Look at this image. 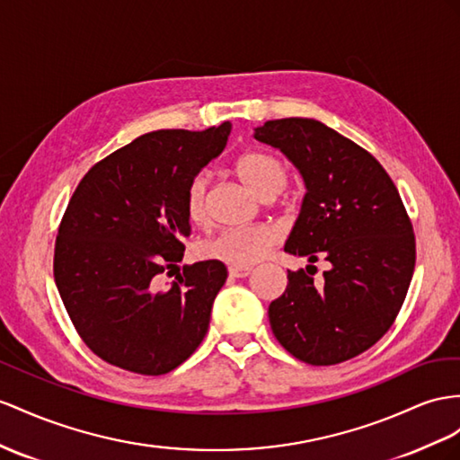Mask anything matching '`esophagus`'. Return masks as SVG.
Returning a JSON list of instances; mask_svg holds the SVG:
<instances>
[{
  "mask_svg": "<svg viewBox=\"0 0 460 460\" xmlns=\"http://www.w3.org/2000/svg\"><path fill=\"white\" fill-rule=\"evenodd\" d=\"M252 274V268H229L231 278H246Z\"/></svg>",
  "mask_w": 460,
  "mask_h": 460,
  "instance_id": "obj_1",
  "label": "esophagus"
}]
</instances>
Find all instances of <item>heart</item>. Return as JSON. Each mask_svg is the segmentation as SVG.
<instances>
[{
    "label": "heart",
    "mask_w": 460,
    "mask_h": 460,
    "mask_svg": "<svg viewBox=\"0 0 460 460\" xmlns=\"http://www.w3.org/2000/svg\"><path fill=\"white\" fill-rule=\"evenodd\" d=\"M239 179L251 188L258 198L278 196L288 184V169L276 157L268 153L251 151L239 157L237 164ZM208 174L199 172L186 188V216L194 223L206 219L208 214ZM279 234L272 227H243L226 229L214 239L208 241L204 252L208 258H214L231 268H249L270 252L278 243Z\"/></svg>",
    "instance_id": "b5f03b06"
}]
</instances>
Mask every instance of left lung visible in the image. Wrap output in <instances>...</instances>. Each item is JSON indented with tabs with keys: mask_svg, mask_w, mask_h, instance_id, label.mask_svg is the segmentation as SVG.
<instances>
[{
	"mask_svg": "<svg viewBox=\"0 0 460 460\" xmlns=\"http://www.w3.org/2000/svg\"><path fill=\"white\" fill-rule=\"evenodd\" d=\"M305 182L284 251L307 270L288 272L270 303L278 342L311 365H334L379 342L402 307L416 264V239L394 182L371 153L314 118H281L254 128ZM323 257L321 282L310 276Z\"/></svg>",
	"mask_w": 460,
	"mask_h": 460,
	"instance_id": "1",
	"label": "left lung"
}]
</instances>
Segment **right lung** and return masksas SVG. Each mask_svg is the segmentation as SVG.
Here are the masks:
<instances>
[{
  "mask_svg": "<svg viewBox=\"0 0 460 460\" xmlns=\"http://www.w3.org/2000/svg\"><path fill=\"white\" fill-rule=\"evenodd\" d=\"M229 134L231 122L139 136L91 167L69 199L54 279L79 336L116 367L164 375L202 344L226 264L184 266L164 289L157 279L182 261L186 188Z\"/></svg>",
  "mask_w": 460,
  "mask_h": 460,
  "instance_id": "1",
  "label": "right lung"
}]
</instances>
